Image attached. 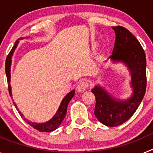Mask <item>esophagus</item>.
<instances>
[{"label":"esophagus","mask_w":153,"mask_h":153,"mask_svg":"<svg viewBox=\"0 0 153 153\" xmlns=\"http://www.w3.org/2000/svg\"><path fill=\"white\" fill-rule=\"evenodd\" d=\"M89 87V83L87 80H82L77 85V90L79 92H83Z\"/></svg>","instance_id":"1"}]
</instances>
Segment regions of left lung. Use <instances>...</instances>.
<instances>
[{"mask_svg": "<svg viewBox=\"0 0 153 153\" xmlns=\"http://www.w3.org/2000/svg\"><path fill=\"white\" fill-rule=\"evenodd\" d=\"M116 34L114 48L109 58L122 61L131 74L133 88L132 97L126 101L117 100L102 87L96 86L92 93L96 97L94 114L101 123L107 126H120L134 114L143 100L146 89V58L139 40L126 28L113 27Z\"/></svg>", "mask_w": 153, "mask_h": 153, "instance_id": "left-lung-1", "label": "left lung"}]
</instances>
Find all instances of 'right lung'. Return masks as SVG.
<instances>
[{
	"instance_id": "right-lung-1",
	"label": "right lung",
	"mask_w": 153,
	"mask_h": 153,
	"mask_svg": "<svg viewBox=\"0 0 153 153\" xmlns=\"http://www.w3.org/2000/svg\"><path fill=\"white\" fill-rule=\"evenodd\" d=\"M18 40L15 42V44L13 45V47H12L11 51H10V53H8L7 56L6 58V62H5V72H6V76H7V84H8V90H9V93H10V96H11V88H10V63H11V56L13 55V53L15 50V48L17 47V44H18ZM74 93L75 91L72 90L71 92L67 94L66 97L63 98V100H62L61 103H60V106L58 109L57 112L56 113V114L54 115V117H53L51 120H49L48 122L44 123H34L30 122L29 120H27L26 119H24V120L29 124L30 126H32L33 128H34L36 130L40 131V132H52V131L55 130L60 126V124L62 123L63 120H64L65 116H66V113H67V106H68L69 102L71 100V99L74 97ZM13 104L15 107L17 108L15 102H13ZM17 109L18 110V109L17 108ZM20 115L21 117H23V114H21V112H19Z\"/></svg>"
}]
</instances>
